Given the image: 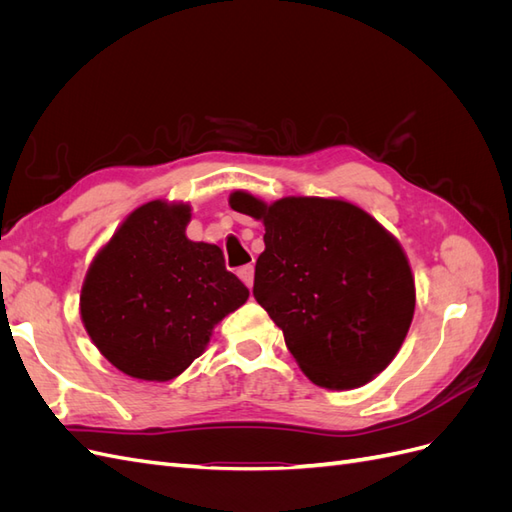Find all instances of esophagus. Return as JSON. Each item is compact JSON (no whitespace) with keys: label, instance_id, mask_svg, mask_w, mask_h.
<instances>
[{"label":"esophagus","instance_id":"34e87169","mask_svg":"<svg viewBox=\"0 0 512 512\" xmlns=\"http://www.w3.org/2000/svg\"><path fill=\"white\" fill-rule=\"evenodd\" d=\"M239 277H241V282H243L247 288H252V286H254V267H252V265L241 267V269H239Z\"/></svg>","mask_w":512,"mask_h":512}]
</instances>
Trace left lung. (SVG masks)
Returning <instances> with one entry per match:
<instances>
[{"instance_id": "obj_1", "label": "left lung", "mask_w": 512, "mask_h": 512, "mask_svg": "<svg viewBox=\"0 0 512 512\" xmlns=\"http://www.w3.org/2000/svg\"><path fill=\"white\" fill-rule=\"evenodd\" d=\"M228 205L265 226L254 297L309 380L350 391L391 365L412 324L416 288L404 247L374 215L344 198L267 203L245 190Z\"/></svg>"}]
</instances>
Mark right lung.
Here are the masks:
<instances>
[{"label":"right lung","mask_w":512,"mask_h":512,"mask_svg":"<svg viewBox=\"0 0 512 512\" xmlns=\"http://www.w3.org/2000/svg\"><path fill=\"white\" fill-rule=\"evenodd\" d=\"M190 203L149 200L119 224L91 260L81 320L123 374L168 382L205 352L213 329L250 290L226 271L218 245L190 241Z\"/></svg>","instance_id":"add662e5"}]
</instances>
